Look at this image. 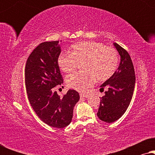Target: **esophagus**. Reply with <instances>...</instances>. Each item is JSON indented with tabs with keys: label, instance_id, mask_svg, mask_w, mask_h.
<instances>
[{
	"label": "esophagus",
	"instance_id": "1",
	"mask_svg": "<svg viewBox=\"0 0 155 155\" xmlns=\"http://www.w3.org/2000/svg\"><path fill=\"white\" fill-rule=\"evenodd\" d=\"M80 98H86V97H88V94H80Z\"/></svg>",
	"mask_w": 155,
	"mask_h": 155
}]
</instances>
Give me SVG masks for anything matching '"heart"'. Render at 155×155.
<instances>
[{"label":"heart","mask_w":155,"mask_h":155,"mask_svg":"<svg viewBox=\"0 0 155 155\" xmlns=\"http://www.w3.org/2000/svg\"><path fill=\"white\" fill-rule=\"evenodd\" d=\"M71 54L59 56L58 64L65 73H70L82 65L84 72L68 76L66 82L70 88L84 92L92 86L96 79L104 82L114 75L118 63V52L113 47L101 42L82 41L72 46Z\"/></svg>","instance_id":"1"}]
</instances>
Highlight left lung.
<instances>
[{
	"mask_svg": "<svg viewBox=\"0 0 155 155\" xmlns=\"http://www.w3.org/2000/svg\"><path fill=\"white\" fill-rule=\"evenodd\" d=\"M120 56L118 69L100 86L108 90L100 99L97 116L102 121L113 123L124 115L130 104L135 84L134 67L130 55L118 44L114 43Z\"/></svg>",
	"mask_w": 155,
	"mask_h": 155,
	"instance_id": "8db88e82",
	"label": "left lung"
}]
</instances>
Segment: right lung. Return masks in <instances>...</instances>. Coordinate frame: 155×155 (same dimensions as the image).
Instances as JSON below:
<instances>
[{
    "instance_id": "1",
    "label": "right lung",
    "mask_w": 155,
    "mask_h": 155,
    "mask_svg": "<svg viewBox=\"0 0 155 155\" xmlns=\"http://www.w3.org/2000/svg\"><path fill=\"white\" fill-rule=\"evenodd\" d=\"M58 43L43 42L31 53L25 67V86L29 103L40 119L48 126L63 128L71 124L80 95L69 90L61 98L53 89L63 82L58 64L61 51Z\"/></svg>"
}]
</instances>
